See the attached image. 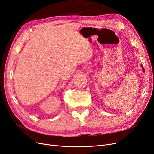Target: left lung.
<instances>
[{
    "label": "left lung",
    "instance_id": "8db88e82",
    "mask_svg": "<svg viewBox=\"0 0 154 154\" xmlns=\"http://www.w3.org/2000/svg\"><path fill=\"white\" fill-rule=\"evenodd\" d=\"M141 67H143V71H144V68H143V66H141Z\"/></svg>",
    "mask_w": 154,
    "mask_h": 154
}]
</instances>
